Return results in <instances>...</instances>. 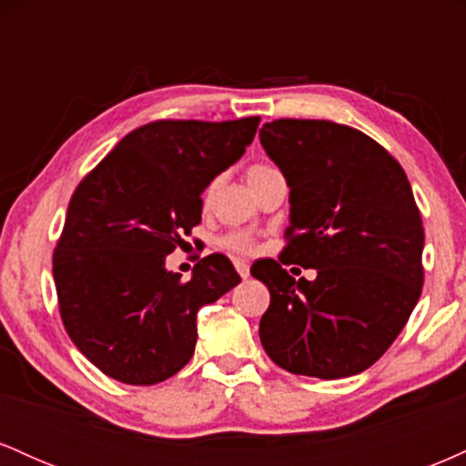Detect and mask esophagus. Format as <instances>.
Returning a JSON list of instances; mask_svg holds the SVG:
<instances>
[{
  "label": "esophagus",
  "instance_id": "1",
  "mask_svg": "<svg viewBox=\"0 0 466 466\" xmlns=\"http://www.w3.org/2000/svg\"><path fill=\"white\" fill-rule=\"evenodd\" d=\"M234 267H237V271H238L240 278H248L249 276V265L245 263V260L237 258V260H234Z\"/></svg>",
  "mask_w": 466,
  "mask_h": 466
}]
</instances>
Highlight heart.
I'll list each match as a JSON object with an SVG mask.
<instances>
[{"label": "heart", "instance_id": "b5f03b06", "mask_svg": "<svg viewBox=\"0 0 466 466\" xmlns=\"http://www.w3.org/2000/svg\"><path fill=\"white\" fill-rule=\"evenodd\" d=\"M271 170H276V168H271V166H267V164H251L249 168H248V181H249V186H254L256 181L258 179H263L265 175H269ZM210 192H212V188H208L206 190V197H203V199H210ZM223 248H228V249H232V251H238V254H248V251H251L254 249V240H251V237L249 234H245V232H232V234H228V237H223Z\"/></svg>", "mask_w": 466, "mask_h": 466}]
</instances>
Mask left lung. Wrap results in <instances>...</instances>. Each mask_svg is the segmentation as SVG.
<instances>
[{
    "mask_svg": "<svg viewBox=\"0 0 466 466\" xmlns=\"http://www.w3.org/2000/svg\"><path fill=\"white\" fill-rule=\"evenodd\" d=\"M260 144L289 186L282 256L251 267L269 289L260 341L287 372L341 379L370 368L408 324L422 289V232L408 175L381 144L329 120L267 122Z\"/></svg>",
    "mask_w": 466,
    "mask_h": 466,
    "instance_id": "obj_1",
    "label": "left lung"
}]
</instances>
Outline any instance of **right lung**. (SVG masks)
<instances>
[{
  "instance_id": "add662e5",
  "label": "right lung",
  "mask_w": 466,
  "mask_h": 466,
  "mask_svg": "<svg viewBox=\"0 0 466 466\" xmlns=\"http://www.w3.org/2000/svg\"><path fill=\"white\" fill-rule=\"evenodd\" d=\"M258 122H148L74 190L52 274L69 339L106 377L153 386L177 374L195 352L197 311L240 282L223 254L201 258L186 282L166 256L199 226L201 192L240 159Z\"/></svg>"
}]
</instances>
